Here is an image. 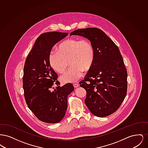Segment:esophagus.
Wrapping results in <instances>:
<instances>
[{
	"label": "esophagus",
	"mask_w": 148,
	"mask_h": 148,
	"mask_svg": "<svg viewBox=\"0 0 148 148\" xmlns=\"http://www.w3.org/2000/svg\"><path fill=\"white\" fill-rule=\"evenodd\" d=\"M73 86L75 88H77V87L79 86V83H74V84H73Z\"/></svg>",
	"instance_id": "1"
}]
</instances>
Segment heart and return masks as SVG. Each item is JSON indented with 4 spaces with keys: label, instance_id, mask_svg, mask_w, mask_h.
Instances as JSON below:
<instances>
[{
    "label": "heart",
    "instance_id": "heart-1",
    "mask_svg": "<svg viewBox=\"0 0 148 148\" xmlns=\"http://www.w3.org/2000/svg\"><path fill=\"white\" fill-rule=\"evenodd\" d=\"M70 59L71 68L60 77L63 83H74L83 75L84 71L91 67L95 59V51L92 42L87 39L70 38L60 42L57 50L50 53L49 62L51 68L62 73L68 66Z\"/></svg>",
    "mask_w": 148,
    "mask_h": 148
}]
</instances>
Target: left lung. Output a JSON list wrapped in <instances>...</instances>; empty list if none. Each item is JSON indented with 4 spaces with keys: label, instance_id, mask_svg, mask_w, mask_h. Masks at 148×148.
<instances>
[{
    "label": "left lung",
    "instance_id": "8db88e82",
    "mask_svg": "<svg viewBox=\"0 0 148 148\" xmlns=\"http://www.w3.org/2000/svg\"><path fill=\"white\" fill-rule=\"evenodd\" d=\"M71 35L88 39L95 51L92 67L79 83L86 92L85 104L93 115L108 116L118 109L127 95V74L119 49L100 29H79Z\"/></svg>",
    "mask_w": 148,
    "mask_h": 148
}]
</instances>
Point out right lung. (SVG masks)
Returning a JSON list of instances; mask_svg holds the SVG:
<instances>
[{"instance_id":"right-lung-1","label":"right lung","mask_w":148,"mask_h":148,"mask_svg":"<svg viewBox=\"0 0 148 148\" xmlns=\"http://www.w3.org/2000/svg\"><path fill=\"white\" fill-rule=\"evenodd\" d=\"M68 34L58 32L42 34L35 40L24 64L23 86L26 103L38 119L50 124L63 119L67 97L74 90L71 83L59 86L58 75L49 62L53 47ZM54 84L58 86L56 89L52 87Z\"/></svg>"}]
</instances>
